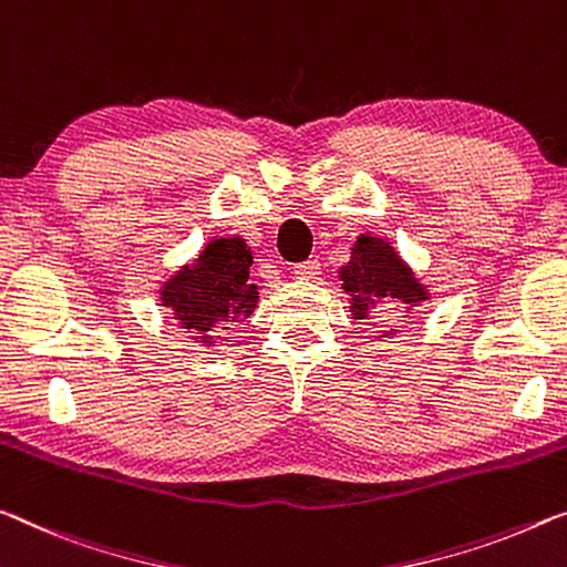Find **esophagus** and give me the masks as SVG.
<instances>
[{
  "label": "esophagus",
  "instance_id": "34e87169",
  "mask_svg": "<svg viewBox=\"0 0 567 567\" xmlns=\"http://www.w3.org/2000/svg\"><path fill=\"white\" fill-rule=\"evenodd\" d=\"M293 276L296 278H307V281L317 278L319 276V260H303V264H296Z\"/></svg>",
  "mask_w": 567,
  "mask_h": 567
}]
</instances>
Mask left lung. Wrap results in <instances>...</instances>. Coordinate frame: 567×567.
I'll return each instance as SVG.
<instances>
[{
  "label": "left lung",
  "mask_w": 567,
  "mask_h": 567,
  "mask_svg": "<svg viewBox=\"0 0 567 567\" xmlns=\"http://www.w3.org/2000/svg\"><path fill=\"white\" fill-rule=\"evenodd\" d=\"M339 278L342 289L350 293V311L357 321L370 319L372 309L385 299L400 301L408 313L431 299L429 289L417 281L413 268L398 256V250L370 233L357 238L350 260L339 268ZM390 334H395V329L382 332V337Z\"/></svg>",
  "instance_id": "obj_1"
}]
</instances>
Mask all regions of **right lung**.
Returning a JSON list of instances; mask_svg holds the SVG:
<instances>
[{
    "mask_svg": "<svg viewBox=\"0 0 567 567\" xmlns=\"http://www.w3.org/2000/svg\"><path fill=\"white\" fill-rule=\"evenodd\" d=\"M250 266L254 254L246 240L238 235L213 238L193 264H185L162 284V307L172 309V319L195 342L213 350L217 329L246 321L256 311L258 286L250 284Z\"/></svg>",
    "mask_w": 567,
    "mask_h": 567,
    "instance_id": "1",
    "label": "right lung"
}]
</instances>
